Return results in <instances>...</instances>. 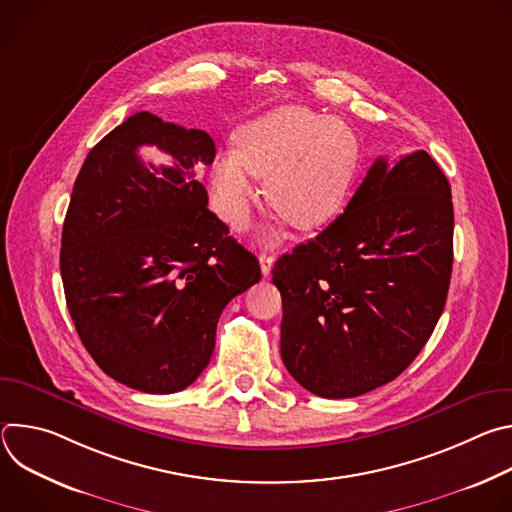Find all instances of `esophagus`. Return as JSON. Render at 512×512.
<instances>
[{"label": "esophagus", "instance_id": "34e87169", "mask_svg": "<svg viewBox=\"0 0 512 512\" xmlns=\"http://www.w3.org/2000/svg\"><path fill=\"white\" fill-rule=\"evenodd\" d=\"M273 263H275V257L273 255H267V253H263L261 257H259V265H261V273L267 277L269 273H271V269H273Z\"/></svg>", "mask_w": 512, "mask_h": 512}]
</instances>
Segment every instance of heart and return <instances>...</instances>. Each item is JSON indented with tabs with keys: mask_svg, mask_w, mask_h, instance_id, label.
Returning <instances> with one entry per match:
<instances>
[{
	"mask_svg": "<svg viewBox=\"0 0 512 512\" xmlns=\"http://www.w3.org/2000/svg\"><path fill=\"white\" fill-rule=\"evenodd\" d=\"M358 160V139L342 119L277 107L243 125L235 150L214 158L212 204L233 229H243L257 196L253 176L267 178L269 204L294 227L314 229L340 212Z\"/></svg>",
	"mask_w": 512,
	"mask_h": 512,
	"instance_id": "1",
	"label": "heart"
}]
</instances>
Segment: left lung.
<instances>
[{"mask_svg":"<svg viewBox=\"0 0 512 512\" xmlns=\"http://www.w3.org/2000/svg\"><path fill=\"white\" fill-rule=\"evenodd\" d=\"M454 263V206L427 152L379 158L346 210L277 259L281 358L324 399L397 379L440 320Z\"/></svg>","mask_w":512,"mask_h":512,"instance_id":"obj_1","label":"left lung"}]
</instances>
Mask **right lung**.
<instances>
[{
  "instance_id": "1",
  "label": "right lung",
  "mask_w": 512,
  "mask_h": 512,
  "mask_svg": "<svg viewBox=\"0 0 512 512\" xmlns=\"http://www.w3.org/2000/svg\"><path fill=\"white\" fill-rule=\"evenodd\" d=\"M156 144L172 167L143 165ZM202 129L141 111L89 152L62 227L60 275L75 328L111 379L178 393L208 367L225 306L261 279L196 180L214 162Z\"/></svg>"
}]
</instances>
